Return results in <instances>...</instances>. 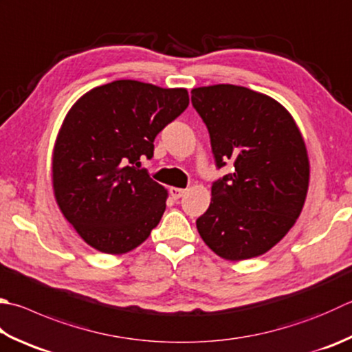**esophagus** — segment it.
I'll list each match as a JSON object with an SVG mask.
<instances>
[{
	"mask_svg": "<svg viewBox=\"0 0 352 352\" xmlns=\"http://www.w3.org/2000/svg\"><path fill=\"white\" fill-rule=\"evenodd\" d=\"M170 195L173 199H179L185 195L184 188H177V187H170Z\"/></svg>",
	"mask_w": 352,
	"mask_h": 352,
	"instance_id": "34e87169",
	"label": "esophagus"
}]
</instances>
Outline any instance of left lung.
I'll return each mask as SVG.
<instances>
[{
    "mask_svg": "<svg viewBox=\"0 0 352 352\" xmlns=\"http://www.w3.org/2000/svg\"><path fill=\"white\" fill-rule=\"evenodd\" d=\"M191 102L217 167L234 165L211 187L199 234L225 261L262 256L293 228L307 199L309 159L300 130L280 102L241 85L193 89Z\"/></svg>",
    "mask_w": 352,
    "mask_h": 352,
    "instance_id": "left-lung-1",
    "label": "left lung"
}]
</instances>
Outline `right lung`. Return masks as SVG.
I'll use <instances>...</instances> for the list:
<instances>
[{"mask_svg":"<svg viewBox=\"0 0 352 352\" xmlns=\"http://www.w3.org/2000/svg\"><path fill=\"white\" fill-rule=\"evenodd\" d=\"M187 89L119 79L89 90L65 115L52 155L53 195L85 243L125 254L161 221L168 191L139 159L188 107Z\"/></svg>","mask_w":352,"mask_h":352,"instance_id":"add662e5","label":"right lung"}]
</instances>
